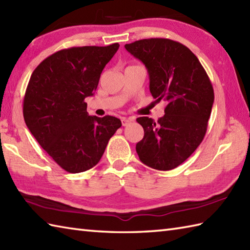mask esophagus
I'll list each match as a JSON object with an SVG mask.
<instances>
[{"label":"esophagus","mask_w":250,"mask_h":250,"mask_svg":"<svg viewBox=\"0 0 250 250\" xmlns=\"http://www.w3.org/2000/svg\"><path fill=\"white\" fill-rule=\"evenodd\" d=\"M132 121H133V119H132V118H125V117H124V118H121V124L124 126L128 125L130 122H132Z\"/></svg>","instance_id":"34e87169"}]
</instances>
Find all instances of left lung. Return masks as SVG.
<instances>
[{"instance_id": "obj_1", "label": "left lung", "mask_w": 250, "mask_h": 250, "mask_svg": "<svg viewBox=\"0 0 250 250\" xmlns=\"http://www.w3.org/2000/svg\"><path fill=\"white\" fill-rule=\"evenodd\" d=\"M144 63L153 99L167 101L156 122L136 121L144 137L136 144L140 160L159 171H169L192 155L203 141L214 103V89L199 59L188 47L168 39H145L125 44Z\"/></svg>"}]
</instances>
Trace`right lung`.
<instances>
[{
    "mask_svg": "<svg viewBox=\"0 0 250 250\" xmlns=\"http://www.w3.org/2000/svg\"><path fill=\"white\" fill-rule=\"evenodd\" d=\"M119 44L62 49L42 61L31 75L23 99L30 132L54 161L68 173L99 163L121 121L89 116L84 99L97 90L105 65Z\"/></svg>",
    "mask_w": 250,
    "mask_h": 250,
    "instance_id": "right-lung-1",
    "label": "right lung"
}]
</instances>
